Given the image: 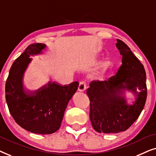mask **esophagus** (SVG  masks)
Returning a JSON list of instances; mask_svg holds the SVG:
<instances>
[{
  "mask_svg": "<svg viewBox=\"0 0 156 156\" xmlns=\"http://www.w3.org/2000/svg\"><path fill=\"white\" fill-rule=\"evenodd\" d=\"M85 89H86V84H85V83L84 82H80L78 87V91L83 92V91H85Z\"/></svg>",
  "mask_w": 156,
  "mask_h": 156,
  "instance_id": "34e87169",
  "label": "esophagus"
}]
</instances>
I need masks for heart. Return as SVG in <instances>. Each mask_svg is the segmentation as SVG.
<instances>
[{"label": "heart", "instance_id": "heart-1", "mask_svg": "<svg viewBox=\"0 0 156 156\" xmlns=\"http://www.w3.org/2000/svg\"><path fill=\"white\" fill-rule=\"evenodd\" d=\"M104 71H105V70H104V69H103L102 70H101V72H99V76H101V75H102V74H104Z\"/></svg>", "mask_w": 156, "mask_h": 156}]
</instances>
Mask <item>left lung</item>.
Listing matches in <instances>:
<instances>
[{"label": "left lung", "mask_w": 156, "mask_h": 156, "mask_svg": "<svg viewBox=\"0 0 156 156\" xmlns=\"http://www.w3.org/2000/svg\"><path fill=\"white\" fill-rule=\"evenodd\" d=\"M122 65L115 76L106 81H92L87 90L90 100V118L99 133H117L127 130L140 116L147 97L146 74L144 65L128 45L117 40ZM135 99L129 104L126 91Z\"/></svg>", "instance_id": "8db88e82"}]
</instances>
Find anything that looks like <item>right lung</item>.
I'll list each match as a JSON object with an SVG mask.
<instances>
[{
	"label": "right lung",
	"mask_w": 156,
	"mask_h": 156,
	"mask_svg": "<svg viewBox=\"0 0 156 156\" xmlns=\"http://www.w3.org/2000/svg\"><path fill=\"white\" fill-rule=\"evenodd\" d=\"M46 44L29 45L10 68L5 83V99L9 112L18 124L37 134H51L59 129L69 100L77 90L79 82L61 85L48 82L39 89L29 90L24 76L33 59L42 54Z\"/></svg>",
	"instance_id": "add662e5"
}]
</instances>
